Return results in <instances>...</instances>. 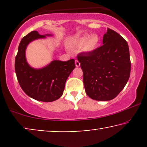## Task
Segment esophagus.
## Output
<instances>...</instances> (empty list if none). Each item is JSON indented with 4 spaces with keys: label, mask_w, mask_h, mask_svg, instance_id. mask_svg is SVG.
Returning <instances> with one entry per match:
<instances>
[{
    "label": "esophagus",
    "mask_w": 147,
    "mask_h": 147,
    "mask_svg": "<svg viewBox=\"0 0 147 147\" xmlns=\"http://www.w3.org/2000/svg\"><path fill=\"white\" fill-rule=\"evenodd\" d=\"M75 64H76V67H79L80 65V63L79 61H78V60H76L75 61Z\"/></svg>",
    "instance_id": "34e87169"
}]
</instances>
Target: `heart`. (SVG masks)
Wrapping results in <instances>:
<instances>
[{
    "label": "heart",
    "instance_id": "obj_1",
    "mask_svg": "<svg viewBox=\"0 0 147 147\" xmlns=\"http://www.w3.org/2000/svg\"><path fill=\"white\" fill-rule=\"evenodd\" d=\"M100 39L97 35H82L78 37L76 41V43L78 47L83 46L84 51H92L98 47Z\"/></svg>",
    "mask_w": 147,
    "mask_h": 147
}]
</instances>
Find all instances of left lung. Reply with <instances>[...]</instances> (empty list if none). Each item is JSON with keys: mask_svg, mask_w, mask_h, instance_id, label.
<instances>
[{"mask_svg": "<svg viewBox=\"0 0 147 147\" xmlns=\"http://www.w3.org/2000/svg\"><path fill=\"white\" fill-rule=\"evenodd\" d=\"M103 45L77 56L83 71L86 93L92 99L108 101L117 96L126 86L131 63L127 42L113 30L108 29Z\"/></svg>", "mask_w": 147, "mask_h": 147, "instance_id": "1", "label": "left lung"}]
</instances>
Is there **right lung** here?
<instances>
[{
	"mask_svg": "<svg viewBox=\"0 0 147 147\" xmlns=\"http://www.w3.org/2000/svg\"><path fill=\"white\" fill-rule=\"evenodd\" d=\"M44 37L45 35L33 31L21 39L15 57V69L19 85L27 95L38 101L49 102L62 96L66 80L76 65L75 60L71 59L66 61L54 60L42 69L30 67L26 61V47L33 40Z\"/></svg>",
	"mask_w": 147,
	"mask_h": 147,
	"instance_id": "add662e5",
	"label": "right lung"
}]
</instances>
